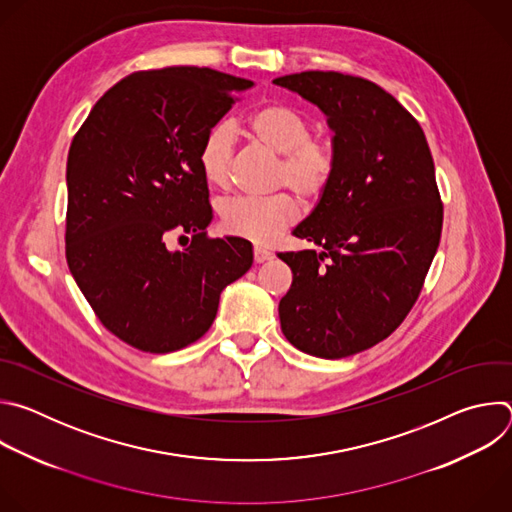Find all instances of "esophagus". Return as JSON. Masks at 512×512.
<instances>
[{"instance_id":"34e87169","label":"esophagus","mask_w":512,"mask_h":512,"mask_svg":"<svg viewBox=\"0 0 512 512\" xmlns=\"http://www.w3.org/2000/svg\"><path fill=\"white\" fill-rule=\"evenodd\" d=\"M253 253H255V261H257V263H263V261L271 259V251L265 249V247H261V245H255Z\"/></svg>"}]
</instances>
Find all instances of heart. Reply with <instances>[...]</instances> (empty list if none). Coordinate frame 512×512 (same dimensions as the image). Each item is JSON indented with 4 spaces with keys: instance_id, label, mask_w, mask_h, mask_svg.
I'll return each mask as SVG.
<instances>
[{
    "instance_id": "obj_1",
    "label": "heart",
    "mask_w": 512,
    "mask_h": 512,
    "mask_svg": "<svg viewBox=\"0 0 512 512\" xmlns=\"http://www.w3.org/2000/svg\"><path fill=\"white\" fill-rule=\"evenodd\" d=\"M245 131L271 154L279 156L275 186H289L304 200L320 198L336 170L332 143L312 137V123L298 109L269 103L255 109L245 119ZM233 137L227 125L210 127L198 148V170L212 188H223L229 178ZM300 216L298 200L277 192L263 198H235L221 206V227L235 237L255 243L277 239Z\"/></svg>"
}]
</instances>
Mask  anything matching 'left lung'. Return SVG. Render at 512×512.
<instances>
[{
    "label": "left lung",
    "instance_id": "left-lung-1",
    "mask_svg": "<svg viewBox=\"0 0 512 512\" xmlns=\"http://www.w3.org/2000/svg\"><path fill=\"white\" fill-rule=\"evenodd\" d=\"M273 85L326 115L336 152L328 190L291 231L318 249L277 253L294 273L281 332L306 354L352 356L405 320L440 245L429 145L407 109L367 79L308 70Z\"/></svg>",
    "mask_w": 512,
    "mask_h": 512
}]
</instances>
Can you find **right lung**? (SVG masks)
I'll return each mask as SVG.
<instances>
[{"label":"right lung","mask_w":512,"mask_h":512,"mask_svg":"<svg viewBox=\"0 0 512 512\" xmlns=\"http://www.w3.org/2000/svg\"><path fill=\"white\" fill-rule=\"evenodd\" d=\"M253 81L212 68L133 72L93 107L66 162V261L103 326L143 352H172L214 322L223 289L253 265L241 237L208 239L204 133ZM174 236L191 241L184 252Z\"/></svg>","instance_id":"add662e5"}]
</instances>
